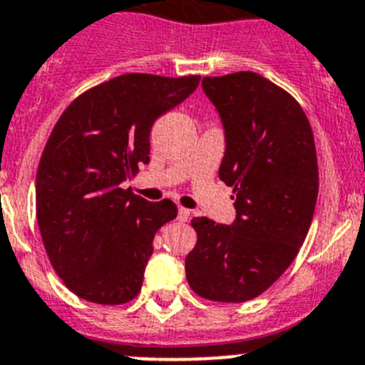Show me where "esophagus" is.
Segmentation results:
<instances>
[{
    "instance_id": "esophagus-1",
    "label": "esophagus",
    "mask_w": 365,
    "mask_h": 365,
    "mask_svg": "<svg viewBox=\"0 0 365 365\" xmlns=\"http://www.w3.org/2000/svg\"><path fill=\"white\" fill-rule=\"evenodd\" d=\"M177 219H179L180 222H186V220L190 219V210L188 208H182V206H180L179 213H177Z\"/></svg>"
}]
</instances>
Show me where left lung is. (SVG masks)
<instances>
[{
	"instance_id": "obj_1",
	"label": "left lung",
	"mask_w": 365,
	"mask_h": 365,
	"mask_svg": "<svg viewBox=\"0 0 365 365\" xmlns=\"http://www.w3.org/2000/svg\"><path fill=\"white\" fill-rule=\"evenodd\" d=\"M219 110L226 152L219 177L232 186V226L193 217L186 279L202 299L246 302L272 286L299 253L317 195L313 130L292 93L255 72L202 79Z\"/></svg>"
}]
</instances>
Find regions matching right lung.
I'll list each match as a JSON object with an SVG mask.
<instances>
[{"label":"right lung","instance_id":"obj_1","mask_svg":"<svg viewBox=\"0 0 365 365\" xmlns=\"http://www.w3.org/2000/svg\"><path fill=\"white\" fill-rule=\"evenodd\" d=\"M200 76L125 73L83 92L53 126L36 175V217L50 264L81 299L126 304L141 292L157 230L177 217L123 182L150 160L155 119Z\"/></svg>","mask_w":365,"mask_h":365}]
</instances>
